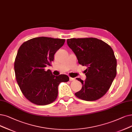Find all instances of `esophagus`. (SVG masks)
<instances>
[{"instance_id":"esophagus-1","label":"esophagus","mask_w":132,"mask_h":132,"mask_svg":"<svg viewBox=\"0 0 132 132\" xmlns=\"http://www.w3.org/2000/svg\"><path fill=\"white\" fill-rule=\"evenodd\" d=\"M75 80V78H72V77H69V80L70 81H74Z\"/></svg>"}]
</instances>
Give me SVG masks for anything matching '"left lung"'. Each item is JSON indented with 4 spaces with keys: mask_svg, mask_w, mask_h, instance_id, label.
<instances>
[{
    "mask_svg": "<svg viewBox=\"0 0 132 132\" xmlns=\"http://www.w3.org/2000/svg\"><path fill=\"white\" fill-rule=\"evenodd\" d=\"M67 44L74 52L79 64L87 67L86 80L76 78L83 86L75 95L87 101L101 98L117 75V62L113 49L95 38L68 39Z\"/></svg>",
    "mask_w": 132,
    "mask_h": 132,
    "instance_id": "left-lung-1",
    "label": "left lung"
}]
</instances>
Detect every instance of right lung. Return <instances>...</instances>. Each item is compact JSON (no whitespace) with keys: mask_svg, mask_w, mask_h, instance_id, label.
Returning <instances> with one entry per match:
<instances>
[{"mask_svg":"<svg viewBox=\"0 0 132 132\" xmlns=\"http://www.w3.org/2000/svg\"><path fill=\"white\" fill-rule=\"evenodd\" d=\"M64 42V39L39 37L24 42L18 49L14 65L15 78L22 93L32 103L46 105L54 102L59 84L69 80L66 75L55 76L45 70Z\"/></svg>","mask_w":132,"mask_h":132,"instance_id":"1","label":"right lung"}]
</instances>
